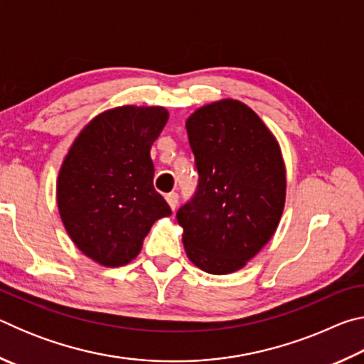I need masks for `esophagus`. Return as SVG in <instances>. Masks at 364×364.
I'll list each match as a JSON object with an SVG mask.
<instances>
[{
    "label": "esophagus",
    "instance_id": "1",
    "mask_svg": "<svg viewBox=\"0 0 364 364\" xmlns=\"http://www.w3.org/2000/svg\"><path fill=\"white\" fill-rule=\"evenodd\" d=\"M165 199H167L171 210H175L176 205H178V194L176 193H170V194L165 196Z\"/></svg>",
    "mask_w": 364,
    "mask_h": 364
}]
</instances>
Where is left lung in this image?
Here are the masks:
<instances>
[{
  "label": "left lung",
  "instance_id": "1",
  "mask_svg": "<svg viewBox=\"0 0 364 364\" xmlns=\"http://www.w3.org/2000/svg\"><path fill=\"white\" fill-rule=\"evenodd\" d=\"M199 183L176 212L196 267L228 274L245 267L279 225L286 168L276 138L245 104L223 100L186 122Z\"/></svg>",
  "mask_w": 364,
  "mask_h": 364
}]
</instances>
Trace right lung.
<instances>
[{
  "mask_svg": "<svg viewBox=\"0 0 364 364\" xmlns=\"http://www.w3.org/2000/svg\"><path fill=\"white\" fill-rule=\"evenodd\" d=\"M164 107L123 106L95 117L73 141L58 178V207L73 244L104 267L130 263L156 220L171 215L154 189L151 146Z\"/></svg>",
  "mask_w": 364,
  "mask_h": 364,
  "instance_id": "obj_1",
  "label": "right lung"
}]
</instances>
